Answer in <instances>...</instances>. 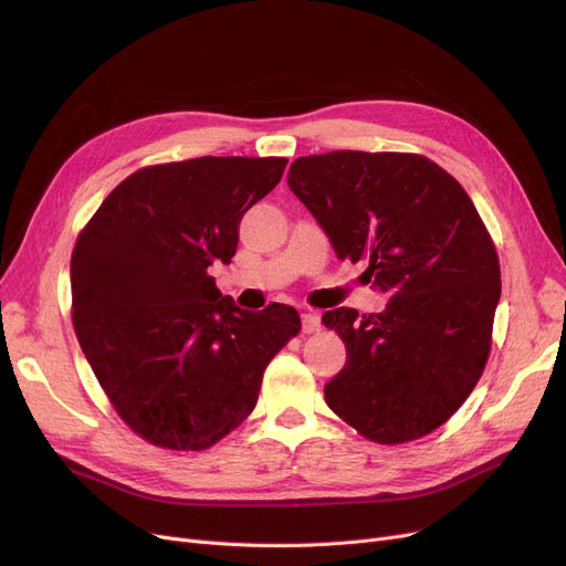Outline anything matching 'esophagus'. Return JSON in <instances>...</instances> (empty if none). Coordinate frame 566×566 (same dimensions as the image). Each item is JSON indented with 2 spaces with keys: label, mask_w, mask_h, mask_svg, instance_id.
Listing matches in <instances>:
<instances>
[{
  "label": "esophagus",
  "mask_w": 566,
  "mask_h": 566,
  "mask_svg": "<svg viewBox=\"0 0 566 566\" xmlns=\"http://www.w3.org/2000/svg\"><path fill=\"white\" fill-rule=\"evenodd\" d=\"M321 328V316L314 312L303 314V333H316Z\"/></svg>",
  "instance_id": "obj_1"
}]
</instances>
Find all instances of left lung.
I'll return each instance as SVG.
<instances>
[{"label":"left lung","instance_id":"1","mask_svg":"<svg viewBox=\"0 0 566 566\" xmlns=\"http://www.w3.org/2000/svg\"><path fill=\"white\" fill-rule=\"evenodd\" d=\"M286 184L337 256L367 261V282L390 298L378 314H323L346 344L325 401L374 442L431 433L468 399L491 350L500 263L478 208L415 154L307 156Z\"/></svg>","mask_w":566,"mask_h":566}]
</instances>
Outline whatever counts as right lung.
I'll use <instances>...</instances> for the list:
<instances>
[{"label":"right lung","instance_id":"1","mask_svg":"<svg viewBox=\"0 0 566 566\" xmlns=\"http://www.w3.org/2000/svg\"><path fill=\"white\" fill-rule=\"evenodd\" d=\"M286 158L144 167L118 184L71 259L73 325L122 420L167 450H206L254 410L263 371L301 331L293 307L241 310L208 268Z\"/></svg>","mask_w":566,"mask_h":566}]
</instances>
